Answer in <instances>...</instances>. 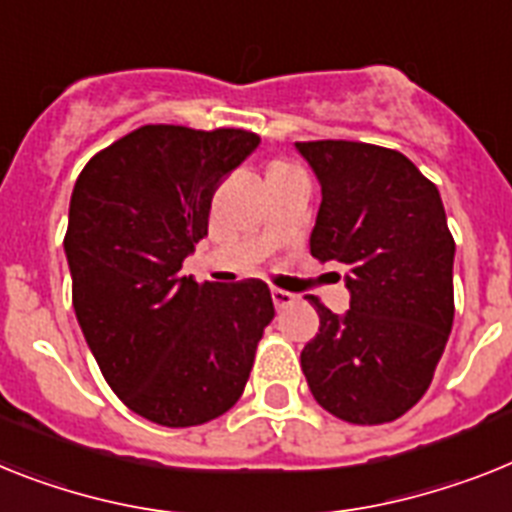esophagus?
<instances>
[{"instance_id": "esophagus-1", "label": "esophagus", "mask_w": 512, "mask_h": 512, "mask_svg": "<svg viewBox=\"0 0 512 512\" xmlns=\"http://www.w3.org/2000/svg\"><path fill=\"white\" fill-rule=\"evenodd\" d=\"M273 304H276V309H283V307H289V304L296 302V296L289 294V291H283V289H273Z\"/></svg>"}]
</instances>
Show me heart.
<instances>
[{"instance_id":"heart-1","label":"heart","mask_w":512,"mask_h":512,"mask_svg":"<svg viewBox=\"0 0 512 512\" xmlns=\"http://www.w3.org/2000/svg\"><path fill=\"white\" fill-rule=\"evenodd\" d=\"M281 169H289V166H286V163H273L268 171H281Z\"/></svg>"}]
</instances>
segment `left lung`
Segmentation results:
<instances>
[{"label":"left lung","mask_w":512,"mask_h":512,"mask_svg":"<svg viewBox=\"0 0 512 512\" xmlns=\"http://www.w3.org/2000/svg\"><path fill=\"white\" fill-rule=\"evenodd\" d=\"M296 150L322 187L309 252L341 265L351 294L343 315L309 296L320 333L302 372L343 422H393L427 393L453 328L455 242L440 192L398 150L351 140Z\"/></svg>","instance_id":"8db88e82"}]
</instances>
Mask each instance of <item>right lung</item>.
Here are the masks:
<instances>
[{
    "mask_svg": "<svg viewBox=\"0 0 512 512\" xmlns=\"http://www.w3.org/2000/svg\"><path fill=\"white\" fill-rule=\"evenodd\" d=\"M260 145L247 130L145 124L85 163L64 252L72 304L111 390L161 427H197L239 401L276 309L263 281L179 276L208 236L223 176Z\"/></svg>",
    "mask_w": 512,
    "mask_h": 512,
    "instance_id": "right-lung-1",
    "label": "right lung"
}]
</instances>
